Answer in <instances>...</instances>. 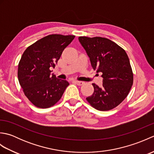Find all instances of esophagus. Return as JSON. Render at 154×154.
Returning a JSON list of instances; mask_svg holds the SVG:
<instances>
[{
    "label": "esophagus",
    "mask_w": 154,
    "mask_h": 154,
    "mask_svg": "<svg viewBox=\"0 0 154 154\" xmlns=\"http://www.w3.org/2000/svg\"><path fill=\"white\" fill-rule=\"evenodd\" d=\"M75 83H76L77 85H82L84 84L83 81H78V80H75Z\"/></svg>",
    "instance_id": "34e87169"
}]
</instances>
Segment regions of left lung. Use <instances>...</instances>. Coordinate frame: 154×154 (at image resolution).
<instances>
[{
	"label": "left lung",
	"mask_w": 154,
	"mask_h": 154,
	"mask_svg": "<svg viewBox=\"0 0 154 154\" xmlns=\"http://www.w3.org/2000/svg\"><path fill=\"white\" fill-rule=\"evenodd\" d=\"M79 41L89 57L91 66L102 74L103 86L93 83L94 92L87 100L94 109L109 110L120 104L133 84L129 58L123 49L109 39L81 36Z\"/></svg>",
	"instance_id": "obj_1"
}]
</instances>
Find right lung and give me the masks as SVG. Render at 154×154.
Wrapping results in <instances>:
<instances>
[{
  "label": "right lung",
  "instance_id": "right-lung-1",
  "mask_svg": "<svg viewBox=\"0 0 154 154\" xmlns=\"http://www.w3.org/2000/svg\"><path fill=\"white\" fill-rule=\"evenodd\" d=\"M75 35H47L26 48L18 64V77L25 95L38 108L46 109L59 101L69 85L51 73L64 49Z\"/></svg>",
  "mask_w": 154,
  "mask_h": 154
}]
</instances>
